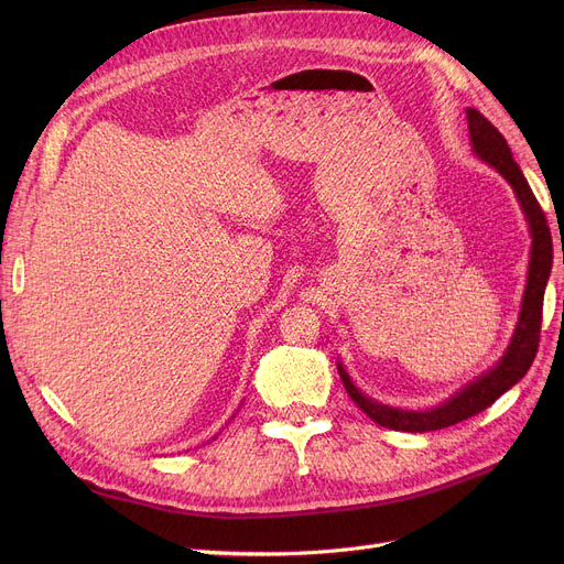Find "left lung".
Instances as JSON below:
<instances>
[{
    "label": "left lung",
    "instance_id": "left-lung-1",
    "mask_svg": "<svg viewBox=\"0 0 564 564\" xmlns=\"http://www.w3.org/2000/svg\"><path fill=\"white\" fill-rule=\"evenodd\" d=\"M466 118H468L473 151H476V155L482 162L494 166L512 185L521 210L525 215V221L530 226L532 247H530V264H528V281L523 290L521 313H519V322H517L514 336L510 340V347L506 349V354H502L500 361L478 379L466 383V387L459 393H455L451 400L427 411H404V409H395V406L366 398L357 387H354L343 364H338L343 387L349 393V398L357 402V406L377 425L398 430V432H434V430L451 427L455 423L476 416V413L491 406L508 389H512L514 383L528 372L532 361H535V354L540 347L544 290H546V281L553 264L551 230L535 194H532L519 164L512 158L506 137H502L478 109H466Z\"/></svg>",
    "mask_w": 564,
    "mask_h": 564
}]
</instances>
